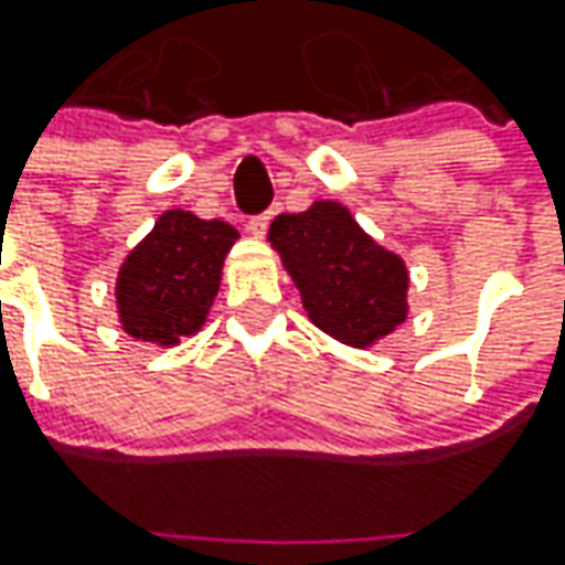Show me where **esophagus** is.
Listing matches in <instances>:
<instances>
[{
	"label": "esophagus",
	"mask_w": 565,
	"mask_h": 565,
	"mask_svg": "<svg viewBox=\"0 0 565 565\" xmlns=\"http://www.w3.org/2000/svg\"><path fill=\"white\" fill-rule=\"evenodd\" d=\"M270 213H257V216H250L248 220V232L250 235H257V238H260V235H267V228H270Z\"/></svg>",
	"instance_id": "1"
}]
</instances>
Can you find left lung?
<instances>
[{"mask_svg":"<svg viewBox=\"0 0 565 565\" xmlns=\"http://www.w3.org/2000/svg\"><path fill=\"white\" fill-rule=\"evenodd\" d=\"M270 245L301 292V305L323 333L367 349L399 327L408 305V270L393 250L333 201L305 213H282L270 226Z\"/></svg>","mask_w":565,"mask_h":565,"instance_id":"obj_1","label":"left lung"}]
</instances>
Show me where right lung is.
<instances>
[{
	"instance_id": "1",
	"label": "right lung",
	"mask_w": 565,
	"mask_h": 565,
	"mask_svg": "<svg viewBox=\"0 0 565 565\" xmlns=\"http://www.w3.org/2000/svg\"><path fill=\"white\" fill-rule=\"evenodd\" d=\"M235 238L238 232L223 220L166 210L121 264L116 279L121 330L157 345L198 333L220 292L223 260Z\"/></svg>"
}]
</instances>
